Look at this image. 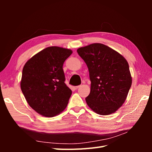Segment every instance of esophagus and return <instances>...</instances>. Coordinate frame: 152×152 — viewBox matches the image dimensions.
<instances>
[{"mask_svg": "<svg viewBox=\"0 0 152 152\" xmlns=\"http://www.w3.org/2000/svg\"><path fill=\"white\" fill-rule=\"evenodd\" d=\"M80 86H75V87H74V89H78L79 88H80Z\"/></svg>", "mask_w": 152, "mask_h": 152, "instance_id": "obj_1", "label": "esophagus"}]
</instances>
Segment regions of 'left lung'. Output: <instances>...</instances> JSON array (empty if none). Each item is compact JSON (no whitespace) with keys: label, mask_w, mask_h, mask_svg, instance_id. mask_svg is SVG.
Returning <instances> with one entry per match:
<instances>
[{"label":"left lung","mask_w":152,"mask_h":152,"mask_svg":"<svg viewBox=\"0 0 152 152\" xmlns=\"http://www.w3.org/2000/svg\"><path fill=\"white\" fill-rule=\"evenodd\" d=\"M77 52L88 66L91 82L87 104L98 114H113L125 101L132 84L127 60L100 43L80 48Z\"/></svg>","instance_id":"obj_1"}]
</instances>
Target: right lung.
Returning a JSON list of instances; mask_svg holds the SVG:
<instances>
[{"mask_svg":"<svg viewBox=\"0 0 152 152\" xmlns=\"http://www.w3.org/2000/svg\"><path fill=\"white\" fill-rule=\"evenodd\" d=\"M72 53L70 49L51 46L25 64L20 83L28 104L45 117H53L66 108L72 91L64 83L63 63Z\"/></svg>","mask_w":152,"mask_h":152,"instance_id":"obj_1","label":"right lung"}]
</instances>
